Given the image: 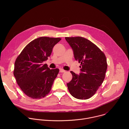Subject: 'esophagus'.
I'll return each instance as SVG.
<instances>
[{
    "label": "esophagus",
    "mask_w": 129,
    "mask_h": 129,
    "mask_svg": "<svg viewBox=\"0 0 129 129\" xmlns=\"http://www.w3.org/2000/svg\"><path fill=\"white\" fill-rule=\"evenodd\" d=\"M65 72V70H64V69L62 68L60 69V72Z\"/></svg>",
    "instance_id": "1"
}]
</instances>
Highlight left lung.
I'll list each match as a JSON object with an SVG mask.
<instances>
[{
    "label": "left lung",
    "mask_w": 129,
    "mask_h": 129,
    "mask_svg": "<svg viewBox=\"0 0 129 129\" xmlns=\"http://www.w3.org/2000/svg\"><path fill=\"white\" fill-rule=\"evenodd\" d=\"M76 61L81 63L79 75L71 71V81L67 84L71 95L79 100L92 96L103 83L107 69L105 54L94 44L81 37H65Z\"/></svg>",
    "instance_id": "8db88e82"
}]
</instances>
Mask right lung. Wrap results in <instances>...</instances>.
<instances>
[{
	"label": "right lung",
	"instance_id": "right-lung-1",
	"mask_svg": "<svg viewBox=\"0 0 129 129\" xmlns=\"http://www.w3.org/2000/svg\"><path fill=\"white\" fill-rule=\"evenodd\" d=\"M61 40L47 37L35 39L17 58L14 76L18 85L28 97L39 99L49 93L59 69H50L43 63L48 59L53 47Z\"/></svg>",
	"mask_w": 129,
	"mask_h": 129
}]
</instances>
